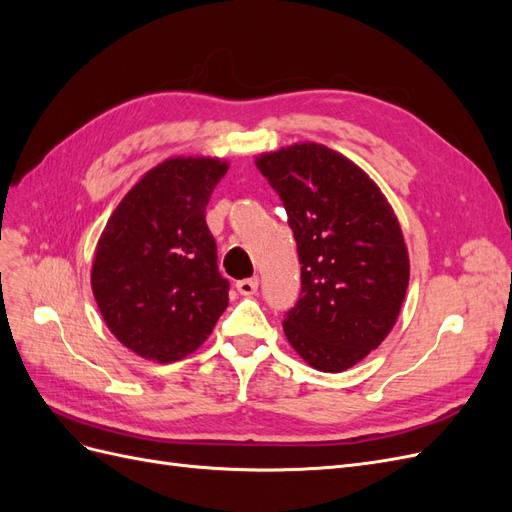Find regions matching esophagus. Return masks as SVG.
I'll return each mask as SVG.
<instances>
[{"label":"esophagus","mask_w":512,"mask_h":512,"mask_svg":"<svg viewBox=\"0 0 512 512\" xmlns=\"http://www.w3.org/2000/svg\"><path fill=\"white\" fill-rule=\"evenodd\" d=\"M237 290L243 294V297H252V294L258 290V277H247V280L237 282Z\"/></svg>","instance_id":"1"}]
</instances>
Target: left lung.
Masks as SVG:
<instances>
[{"label":"left lung","instance_id":"obj_1","mask_svg":"<svg viewBox=\"0 0 512 512\" xmlns=\"http://www.w3.org/2000/svg\"><path fill=\"white\" fill-rule=\"evenodd\" d=\"M256 166L282 198L301 262L284 333L309 365L337 374L376 350L399 316L410 280L399 222L378 185L324 145H290Z\"/></svg>","mask_w":512,"mask_h":512}]
</instances>
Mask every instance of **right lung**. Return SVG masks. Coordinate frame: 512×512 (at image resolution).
Returning a JSON list of instances; mask_svg holds the SVG:
<instances>
[{"mask_svg":"<svg viewBox=\"0 0 512 512\" xmlns=\"http://www.w3.org/2000/svg\"><path fill=\"white\" fill-rule=\"evenodd\" d=\"M228 164L170 158L113 211L96 247L91 288L106 327L138 356L173 363L211 335L228 280L205 220Z\"/></svg>","mask_w":512,"mask_h":512,"instance_id":"right-lung-1","label":"right lung"}]
</instances>
